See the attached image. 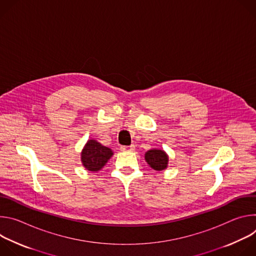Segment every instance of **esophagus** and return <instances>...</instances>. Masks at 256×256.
Segmentation results:
<instances>
[{
    "instance_id": "34e87169",
    "label": "esophagus",
    "mask_w": 256,
    "mask_h": 256,
    "mask_svg": "<svg viewBox=\"0 0 256 256\" xmlns=\"http://www.w3.org/2000/svg\"><path fill=\"white\" fill-rule=\"evenodd\" d=\"M120 150L124 151V152L134 151V144H130V146H122V147L120 148Z\"/></svg>"
}]
</instances>
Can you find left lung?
<instances>
[{
    "label": "left lung",
    "instance_id": "left-lung-1",
    "mask_svg": "<svg viewBox=\"0 0 256 256\" xmlns=\"http://www.w3.org/2000/svg\"><path fill=\"white\" fill-rule=\"evenodd\" d=\"M144 160L156 171H162L168 165V155L163 150H149L144 154Z\"/></svg>",
    "mask_w": 256,
    "mask_h": 256
}]
</instances>
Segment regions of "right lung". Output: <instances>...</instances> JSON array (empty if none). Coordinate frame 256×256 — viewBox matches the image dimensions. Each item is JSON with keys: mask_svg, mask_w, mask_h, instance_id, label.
Wrapping results in <instances>:
<instances>
[{"mask_svg": "<svg viewBox=\"0 0 256 256\" xmlns=\"http://www.w3.org/2000/svg\"><path fill=\"white\" fill-rule=\"evenodd\" d=\"M114 155L112 149L102 146L95 140H89L81 153L83 166L92 172L99 171Z\"/></svg>", "mask_w": 256, "mask_h": 256, "instance_id": "right-lung-1", "label": "right lung"}]
</instances>
